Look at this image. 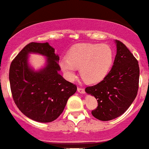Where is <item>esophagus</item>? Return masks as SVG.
I'll list each match as a JSON object with an SVG mask.
<instances>
[{
  "label": "esophagus",
  "instance_id": "34e87169",
  "mask_svg": "<svg viewBox=\"0 0 149 149\" xmlns=\"http://www.w3.org/2000/svg\"><path fill=\"white\" fill-rule=\"evenodd\" d=\"M77 90H78V92H79V93H82V94L85 93V89L83 88H82V87H78Z\"/></svg>",
  "mask_w": 149,
  "mask_h": 149
}]
</instances>
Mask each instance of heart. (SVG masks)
I'll return each instance as SVG.
<instances>
[{"label":"heart","mask_w":149,"mask_h":149,"mask_svg":"<svg viewBox=\"0 0 149 149\" xmlns=\"http://www.w3.org/2000/svg\"><path fill=\"white\" fill-rule=\"evenodd\" d=\"M113 51L106 44H79L69 51L66 58L60 61V67L67 79L76 77L80 68L82 78L88 83L101 82L109 73L113 62Z\"/></svg>","instance_id":"b5f03b06"}]
</instances>
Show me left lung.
Segmentation results:
<instances>
[{
  "instance_id": "1",
  "label": "left lung",
  "mask_w": 149,
  "mask_h": 149,
  "mask_svg": "<svg viewBox=\"0 0 149 149\" xmlns=\"http://www.w3.org/2000/svg\"><path fill=\"white\" fill-rule=\"evenodd\" d=\"M116 44L117 54L111 70L99 83L86 88V92L98 99V107L92 114L102 121L123 114L133 102L139 89L138 61L123 42L116 40Z\"/></svg>"
}]
</instances>
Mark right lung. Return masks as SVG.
<instances>
[{"instance_id":"right-lung-1","label":"right lung","mask_w":149,"mask_h":149,"mask_svg":"<svg viewBox=\"0 0 149 149\" xmlns=\"http://www.w3.org/2000/svg\"><path fill=\"white\" fill-rule=\"evenodd\" d=\"M37 53L48 57L47 64L39 71L28 65V54ZM59 57L49 44L31 42L13 60L9 79L13 101L26 117L41 123L56 120L63 111L67 100L77 92V86L58 73Z\"/></svg>"}]
</instances>
